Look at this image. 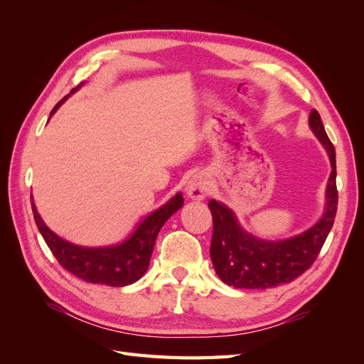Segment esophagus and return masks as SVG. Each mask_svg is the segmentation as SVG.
Instances as JSON below:
<instances>
[{"label": "esophagus", "mask_w": 364, "mask_h": 364, "mask_svg": "<svg viewBox=\"0 0 364 364\" xmlns=\"http://www.w3.org/2000/svg\"><path fill=\"white\" fill-rule=\"evenodd\" d=\"M186 196L193 200H203L205 197L211 191V185H209V181L206 179V176L202 173H196L186 182Z\"/></svg>", "instance_id": "34e87169"}]
</instances>
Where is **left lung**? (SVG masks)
Wrapping results in <instances>:
<instances>
[{
  "label": "left lung",
  "mask_w": 364,
  "mask_h": 364,
  "mask_svg": "<svg viewBox=\"0 0 364 364\" xmlns=\"http://www.w3.org/2000/svg\"><path fill=\"white\" fill-rule=\"evenodd\" d=\"M308 123L326 149L333 167L326 185L325 213L314 226L285 240H264L241 228L232 209L225 203L214 199L208 203L214 222L209 253L218 278L230 287L264 290L294 281L311 267L334 225L338 202L336 150L316 109Z\"/></svg>",
  "instance_id": "obj_1"
}]
</instances>
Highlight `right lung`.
<instances>
[{
	"label": "right lung",
	"instance_id": "1",
	"mask_svg": "<svg viewBox=\"0 0 364 364\" xmlns=\"http://www.w3.org/2000/svg\"><path fill=\"white\" fill-rule=\"evenodd\" d=\"M77 90L79 86L71 92ZM65 100L67 97L54 106L51 115L58 111V107ZM182 205L183 197L178 193L156 211L142 218L134 232L123 243L103 247H86L63 240L43 223L33 202L31 211L41 235L65 270L86 282L105 284L109 287H124V285L136 282L147 272L161 228L178 209L182 208Z\"/></svg>",
	"mask_w": 364,
	"mask_h": 364
}]
</instances>
